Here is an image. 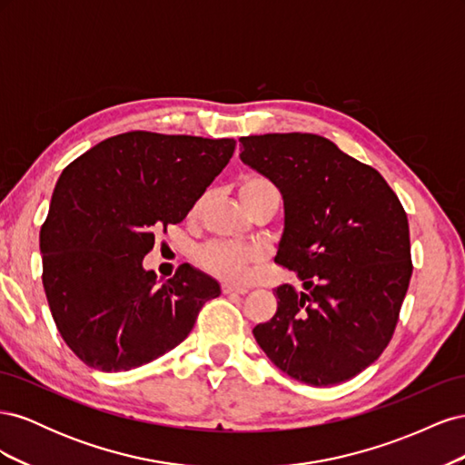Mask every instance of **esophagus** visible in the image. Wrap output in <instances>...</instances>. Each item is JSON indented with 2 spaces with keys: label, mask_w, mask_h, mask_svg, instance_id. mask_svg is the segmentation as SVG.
Wrapping results in <instances>:
<instances>
[{
  "label": "esophagus",
  "mask_w": 465,
  "mask_h": 465,
  "mask_svg": "<svg viewBox=\"0 0 465 465\" xmlns=\"http://www.w3.org/2000/svg\"><path fill=\"white\" fill-rule=\"evenodd\" d=\"M223 292H224V294H231V292H236V294H246V292H248V289H246V287H236V285L224 283V285H223Z\"/></svg>",
  "instance_id": "esophagus-1"
}]
</instances>
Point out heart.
I'll return each mask as SVG.
<instances>
[{
	"label": "heart",
	"instance_id": "b5f03b06",
	"mask_svg": "<svg viewBox=\"0 0 465 465\" xmlns=\"http://www.w3.org/2000/svg\"><path fill=\"white\" fill-rule=\"evenodd\" d=\"M241 200L244 205L256 202L265 195H279L273 182L260 174H250L241 182ZM262 258L258 246L217 241L209 242L198 252V262L205 272L229 283H246Z\"/></svg>",
	"mask_w": 465,
	"mask_h": 465
}]
</instances>
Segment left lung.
Returning <instances> with one entry per match:
<instances>
[{
  "mask_svg": "<svg viewBox=\"0 0 465 465\" xmlns=\"http://www.w3.org/2000/svg\"><path fill=\"white\" fill-rule=\"evenodd\" d=\"M241 161L283 198L275 262L302 281L281 285L254 337L277 369L333 386L372 364L391 340L411 279L407 215L372 166L316 134L241 137Z\"/></svg>",
  "mask_w": 465,
  "mask_h": 465,
  "instance_id": "left-lung-1",
  "label": "left lung"
}]
</instances>
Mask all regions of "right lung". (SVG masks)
<instances>
[{
    "label": "right lung",
    "instance_id": "1",
    "mask_svg": "<svg viewBox=\"0 0 465 465\" xmlns=\"http://www.w3.org/2000/svg\"><path fill=\"white\" fill-rule=\"evenodd\" d=\"M234 139L128 132L65 166L40 229L42 283L67 347L122 372L180 345L221 294L190 263L161 281L143 258L154 234L188 215L231 161Z\"/></svg>",
    "mask_w": 465,
    "mask_h": 465
}]
</instances>
